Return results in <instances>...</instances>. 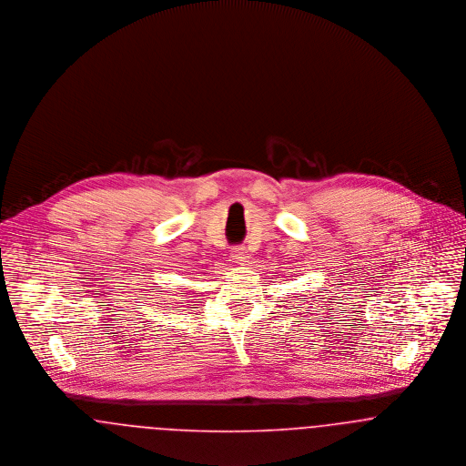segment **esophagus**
I'll list each match as a JSON object with an SVG mask.
<instances>
[{
    "instance_id": "1",
    "label": "esophagus",
    "mask_w": 466,
    "mask_h": 466,
    "mask_svg": "<svg viewBox=\"0 0 466 466\" xmlns=\"http://www.w3.org/2000/svg\"><path fill=\"white\" fill-rule=\"evenodd\" d=\"M231 258H233L235 263H238V265H247V263H248V252H247L245 247H235V248L231 250Z\"/></svg>"
}]
</instances>
